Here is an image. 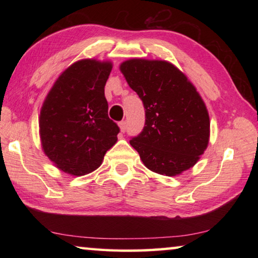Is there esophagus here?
<instances>
[{"label":"esophagus","instance_id":"34e87169","mask_svg":"<svg viewBox=\"0 0 258 258\" xmlns=\"http://www.w3.org/2000/svg\"><path fill=\"white\" fill-rule=\"evenodd\" d=\"M119 127H120V131H121V132H125V131L126 130H127V123H126V121L125 120H123V121H120V123H119Z\"/></svg>","mask_w":258,"mask_h":258}]
</instances>
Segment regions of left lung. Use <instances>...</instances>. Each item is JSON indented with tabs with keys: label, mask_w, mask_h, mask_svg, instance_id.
<instances>
[{
	"label": "left lung",
	"mask_w": 258,
	"mask_h": 258,
	"mask_svg": "<svg viewBox=\"0 0 258 258\" xmlns=\"http://www.w3.org/2000/svg\"><path fill=\"white\" fill-rule=\"evenodd\" d=\"M146 110L142 132L130 143L150 171L175 176L192 167L209 141V116L186 76L163 60L131 59L120 64Z\"/></svg>",
	"instance_id": "8db88e82"
}]
</instances>
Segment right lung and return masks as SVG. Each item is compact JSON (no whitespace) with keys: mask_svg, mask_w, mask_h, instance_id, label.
Wrapping results in <instances>:
<instances>
[{"mask_svg":"<svg viewBox=\"0 0 258 258\" xmlns=\"http://www.w3.org/2000/svg\"><path fill=\"white\" fill-rule=\"evenodd\" d=\"M112 64L84 59L68 67L47 94L40 115L44 154L60 171L82 176L102 164L119 127L108 117L104 85Z\"/></svg>","mask_w":258,"mask_h":258,"instance_id":"obj_1","label":"right lung"}]
</instances>
